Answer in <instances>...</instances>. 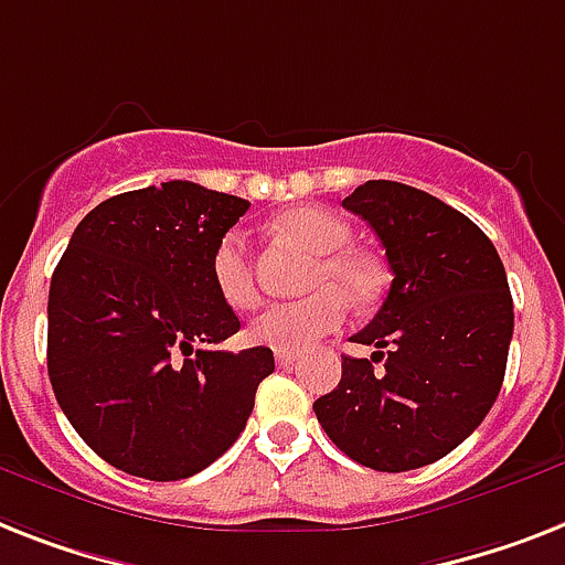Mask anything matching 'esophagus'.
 <instances>
[{
	"instance_id": "obj_1",
	"label": "esophagus",
	"mask_w": 565,
	"mask_h": 565,
	"mask_svg": "<svg viewBox=\"0 0 565 565\" xmlns=\"http://www.w3.org/2000/svg\"><path fill=\"white\" fill-rule=\"evenodd\" d=\"M294 361H297V355H294V352H277V363L282 366V370L294 366Z\"/></svg>"
}]
</instances>
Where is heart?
<instances>
[{"mask_svg": "<svg viewBox=\"0 0 565 565\" xmlns=\"http://www.w3.org/2000/svg\"><path fill=\"white\" fill-rule=\"evenodd\" d=\"M279 236L315 254L306 274V291H318L294 302H268L250 320L248 338L256 347L277 352H300L332 334L347 320L349 303L366 306L375 300L381 279L375 265L355 250H347L352 231L340 216L320 207L288 210L274 222ZM210 277L218 297L231 309H248L256 300L248 239L242 231H227L210 256Z\"/></svg>", "mask_w": 565, "mask_h": 565, "instance_id": "1", "label": "heart"}]
</instances>
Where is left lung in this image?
<instances>
[{
    "label": "left lung",
    "mask_w": 565,
    "mask_h": 565,
    "mask_svg": "<svg viewBox=\"0 0 565 565\" xmlns=\"http://www.w3.org/2000/svg\"><path fill=\"white\" fill-rule=\"evenodd\" d=\"M386 248L393 286L343 355V375L315 401L326 436L386 473L439 461L477 430L502 390L514 300L493 242L465 213L398 181L343 199Z\"/></svg>",
    "instance_id": "8db88e82"
}]
</instances>
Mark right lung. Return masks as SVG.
Listing matches in <instances>:
<instances>
[{
	"instance_id": "right-lung-1",
	"label": "right lung",
	"mask_w": 565,
	"mask_h": 565,
	"mask_svg": "<svg viewBox=\"0 0 565 565\" xmlns=\"http://www.w3.org/2000/svg\"><path fill=\"white\" fill-rule=\"evenodd\" d=\"M250 204L193 181L129 190L97 204L65 248L49 291V377L60 409L111 468L188 479L248 424L274 372L239 332L210 256Z\"/></svg>"
}]
</instances>
